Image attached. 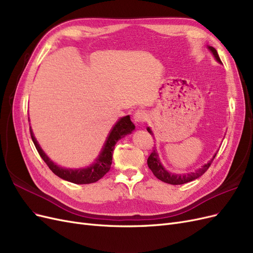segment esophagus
Returning <instances> with one entry per match:
<instances>
[{
    "mask_svg": "<svg viewBox=\"0 0 253 253\" xmlns=\"http://www.w3.org/2000/svg\"><path fill=\"white\" fill-rule=\"evenodd\" d=\"M149 118V115L144 111H137L134 114V120L136 124H143L144 121H147Z\"/></svg>",
    "mask_w": 253,
    "mask_h": 253,
    "instance_id": "1",
    "label": "esophagus"
}]
</instances>
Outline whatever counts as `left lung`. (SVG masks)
<instances>
[{"mask_svg": "<svg viewBox=\"0 0 253 253\" xmlns=\"http://www.w3.org/2000/svg\"><path fill=\"white\" fill-rule=\"evenodd\" d=\"M208 48L213 53V56H214V58L216 59L217 62L221 63V61L218 57V53H217L216 49L212 47V46H208ZM147 129L151 135H153L150 127H147ZM215 156H216V153L213 155V157L209 160L208 163L205 164L204 166H202L200 169H197L194 172L187 173V174H175V173H170L169 171H167L165 169V167L162 165V163H160L157 150L154 149L152 151L151 155L148 158V166L151 169V171L153 172V174H154L159 180H162V181L167 182V183H170V185H182V183H187L189 181H192V180L200 177V176H202L207 170L209 169V167L211 166L213 159L215 158Z\"/></svg>", "mask_w": 253, "mask_h": 253, "instance_id": "left-lung-1", "label": "left lung"}]
</instances>
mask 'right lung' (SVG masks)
<instances>
[{
    "mask_svg": "<svg viewBox=\"0 0 253 253\" xmlns=\"http://www.w3.org/2000/svg\"><path fill=\"white\" fill-rule=\"evenodd\" d=\"M134 129L135 126L131 121L128 115L120 118L111 129L100 154L98 155L95 162L90 166L86 168H81V169H65V168L56 165L41 149L40 144L38 143L36 137L34 136L32 127H30V136H32V139L36 145L38 153H39L52 173H55L60 178L70 182L77 183V185H85V183H93L98 181L110 171L115 144L117 143L119 139L124 138L126 135L131 134Z\"/></svg>",
    "mask_w": 253,
    "mask_h": 253,
    "instance_id": "obj_1",
    "label": "right lung"
}]
</instances>
